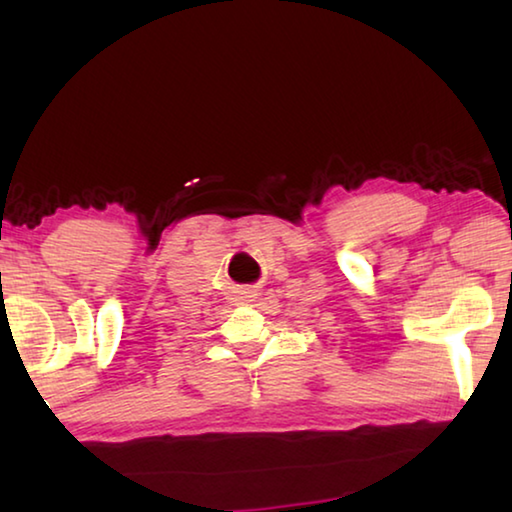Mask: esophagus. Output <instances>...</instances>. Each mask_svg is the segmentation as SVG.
Wrapping results in <instances>:
<instances>
[{"mask_svg": "<svg viewBox=\"0 0 512 512\" xmlns=\"http://www.w3.org/2000/svg\"><path fill=\"white\" fill-rule=\"evenodd\" d=\"M255 296H257V293H255L253 289H241L237 298H239V300H250V298H255Z\"/></svg>", "mask_w": 512, "mask_h": 512, "instance_id": "34e87169", "label": "esophagus"}]
</instances>
